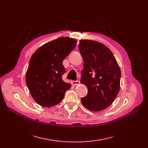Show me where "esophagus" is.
Segmentation results:
<instances>
[{
    "instance_id": "34e87169",
    "label": "esophagus",
    "mask_w": 148,
    "mask_h": 148,
    "mask_svg": "<svg viewBox=\"0 0 148 148\" xmlns=\"http://www.w3.org/2000/svg\"><path fill=\"white\" fill-rule=\"evenodd\" d=\"M71 83H72V84L74 85V86H77V85L80 84V82L79 81H73L71 82Z\"/></svg>"
}]
</instances>
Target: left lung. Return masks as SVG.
Listing matches in <instances>:
<instances>
[{"mask_svg":"<svg viewBox=\"0 0 148 148\" xmlns=\"http://www.w3.org/2000/svg\"><path fill=\"white\" fill-rule=\"evenodd\" d=\"M79 51L84 61L81 83L88 88L82 104L89 110L99 112L109 107L120 90L121 71L114 56L104 44L83 39Z\"/></svg>","mask_w":148,"mask_h":148,"instance_id":"left-lung-1","label":"left lung"}]
</instances>
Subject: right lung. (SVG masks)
<instances>
[{
	"label": "right lung",
	"mask_w": 148,
	"mask_h": 148,
	"mask_svg": "<svg viewBox=\"0 0 148 148\" xmlns=\"http://www.w3.org/2000/svg\"><path fill=\"white\" fill-rule=\"evenodd\" d=\"M77 41L69 37L53 40L38 48L31 56L26 83L34 100L42 107L59 104L71 84L62 80L63 60L75 48Z\"/></svg>",
	"instance_id": "add662e5"
}]
</instances>
